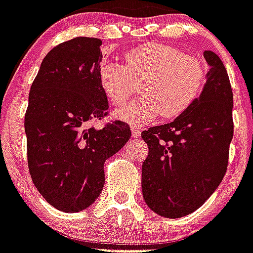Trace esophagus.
Here are the masks:
<instances>
[{
  "label": "esophagus",
  "mask_w": 253,
  "mask_h": 253,
  "mask_svg": "<svg viewBox=\"0 0 253 253\" xmlns=\"http://www.w3.org/2000/svg\"><path fill=\"white\" fill-rule=\"evenodd\" d=\"M131 132H132V137H135V139H136V137H140V135H141V131H140V128H137V127H131Z\"/></svg>",
  "instance_id": "1"
}]
</instances>
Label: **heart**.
I'll list each match as a JSON object with an SVG mask.
<instances>
[{"mask_svg":"<svg viewBox=\"0 0 253 253\" xmlns=\"http://www.w3.org/2000/svg\"><path fill=\"white\" fill-rule=\"evenodd\" d=\"M97 78L114 106L125 105L139 84L140 97L118 110L117 117L132 126H144L160 113L174 118L186 112L204 88L207 69L180 49L148 42L127 53L123 66L112 61L101 63Z\"/></svg>","mask_w":253,"mask_h":253,"instance_id":"heart-1","label":"heart"}]
</instances>
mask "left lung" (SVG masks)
Listing matches in <instances>:
<instances>
[{
  "instance_id": "1",
  "label": "left lung",
  "mask_w": 253,
  "mask_h": 253,
  "mask_svg": "<svg viewBox=\"0 0 253 253\" xmlns=\"http://www.w3.org/2000/svg\"><path fill=\"white\" fill-rule=\"evenodd\" d=\"M211 66L200 97L173 122L141 132L149 148L141 169L147 205L166 218L199 209L226 174L234 133L233 91L222 61L205 50Z\"/></svg>"
}]
</instances>
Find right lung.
Segmentation results:
<instances>
[{
	"instance_id": "right-lung-1",
	"label": "right lung",
	"mask_w": 253,
	"mask_h": 253,
	"mask_svg": "<svg viewBox=\"0 0 253 253\" xmlns=\"http://www.w3.org/2000/svg\"><path fill=\"white\" fill-rule=\"evenodd\" d=\"M102 41L75 38L45 55L31 85L24 117L32 182L42 198L67 213L88 208L105 183L104 164L131 137L121 121L94 128L108 114L98 84Z\"/></svg>"
}]
</instances>
